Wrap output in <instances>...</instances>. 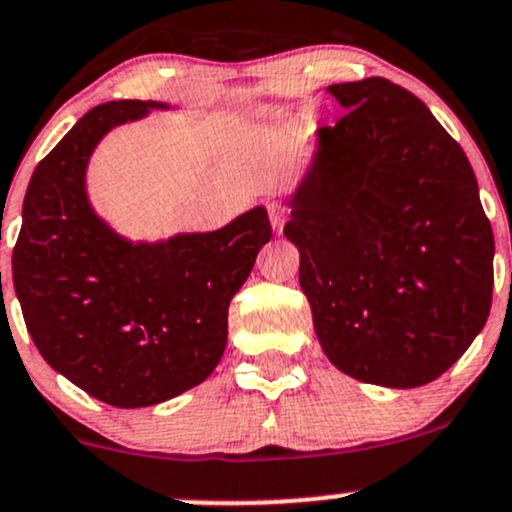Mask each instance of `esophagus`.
Segmentation results:
<instances>
[{
  "label": "esophagus",
  "instance_id": "34e87169",
  "mask_svg": "<svg viewBox=\"0 0 512 512\" xmlns=\"http://www.w3.org/2000/svg\"><path fill=\"white\" fill-rule=\"evenodd\" d=\"M288 205H283V202H268V214H271V224L276 232H283V224L285 219H288Z\"/></svg>",
  "mask_w": 512,
  "mask_h": 512
}]
</instances>
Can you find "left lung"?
Here are the masks:
<instances>
[{"mask_svg":"<svg viewBox=\"0 0 512 512\" xmlns=\"http://www.w3.org/2000/svg\"><path fill=\"white\" fill-rule=\"evenodd\" d=\"M344 114L317 131L283 234L339 371L417 388L469 349L491 312L493 232L469 158L386 78L327 87Z\"/></svg>","mask_w":512,"mask_h":512,"instance_id":"8db88e82","label":"left lung"}]
</instances>
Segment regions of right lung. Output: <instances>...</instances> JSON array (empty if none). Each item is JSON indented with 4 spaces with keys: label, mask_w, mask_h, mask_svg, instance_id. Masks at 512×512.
Wrapping results in <instances>:
<instances>
[{
    "label": "right lung",
    "mask_w": 512,
    "mask_h": 512,
    "mask_svg": "<svg viewBox=\"0 0 512 512\" xmlns=\"http://www.w3.org/2000/svg\"><path fill=\"white\" fill-rule=\"evenodd\" d=\"M151 109L168 104H100L60 139L31 175L12 256L36 349L114 408L163 403L210 376L227 346L229 302L273 234L263 207L156 244H134L97 217L85 188L92 151Z\"/></svg>",
    "instance_id": "right-lung-1"
}]
</instances>
